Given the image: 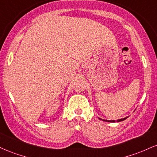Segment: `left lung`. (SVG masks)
<instances>
[{
	"label": "left lung",
	"instance_id": "1",
	"mask_svg": "<svg viewBox=\"0 0 157 157\" xmlns=\"http://www.w3.org/2000/svg\"><path fill=\"white\" fill-rule=\"evenodd\" d=\"M128 118V117H127ZM127 118H124V119H119V120H117L118 121H123V120H124V119H126ZM101 120H103V121H108V122H114V120H105V119H101Z\"/></svg>",
	"mask_w": 157,
	"mask_h": 157
}]
</instances>
